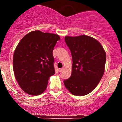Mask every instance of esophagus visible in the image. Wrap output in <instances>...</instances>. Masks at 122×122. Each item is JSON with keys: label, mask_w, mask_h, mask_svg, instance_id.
Masks as SVG:
<instances>
[{"label": "esophagus", "mask_w": 122, "mask_h": 122, "mask_svg": "<svg viewBox=\"0 0 122 122\" xmlns=\"http://www.w3.org/2000/svg\"><path fill=\"white\" fill-rule=\"evenodd\" d=\"M64 68H61V69H59V72H62L63 71H64Z\"/></svg>", "instance_id": "esophagus-1"}]
</instances>
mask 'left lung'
<instances>
[{"label": "left lung", "mask_w": 122, "mask_h": 122, "mask_svg": "<svg viewBox=\"0 0 122 122\" xmlns=\"http://www.w3.org/2000/svg\"><path fill=\"white\" fill-rule=\"evenodd\" d=\"M72 56V72L64 81L65 87L75 96H84L96 87L104 72L106 54L97 40L89 36L65 37Z\"/></svg>", "instance_id": "left-lung-1"}]
</instances>
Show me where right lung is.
Returning a JSON list of instances; mask_svg holds the SVG:
<instances>
[{"mask_svg": "<svg viewBox=\"0 0 122 122\" xmlns=\"http://www.w3.org/2000/svg\"><path fill=\"white\" fill-rule=\"evenodd\" d=\"M60 40L57 34L33 31L18 43L13 57L14 72L26 93L36 96L45 91L49 79L55 73L53 51Z\"/></svg>", "mask_w": 122, "mask_h": 122, "instance_id": "obj_1", "label": "right lung"}]
</instances>
